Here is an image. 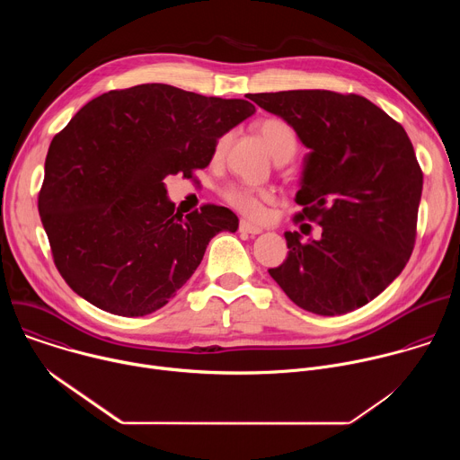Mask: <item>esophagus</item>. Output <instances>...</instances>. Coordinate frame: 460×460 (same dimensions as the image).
Segmentation results:
<instances>
[{
    "mask_svg": "<svg viewBox=\"0 0 460 460\" xmlns=\"http://www.w3.org/2000/svg\"><path fill=\"white\" fill-rule=\"evenodd\" d=\"M238 229H240L242 233H247V234H260V233H261L260 227H256V226H252V224H249V222H245V220L240 222Z\"/></svg>",
    "mask_w": 460,
    "mask_h": 460,
    "instance_id": "esophagus-1",
    "label": "esophagus"
}]
</instances>
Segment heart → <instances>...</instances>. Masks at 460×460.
<instances>
[{"mask_svg": "<svg viewBox=\"0 0 460 460\" xmlns=\"http://www.w3.org/2000/svg\"><path fill=\"white\" fill-rule=\"evenodd\" d=\"M256 133L266 144L275 160L291 158L296 151V137L291 125L280 118H264L256 123ZM227 144V137L218 142L217 153H220ZM224 200L242 213L245 218L261 220L266 217V208L275 202V192L270 189H254L247 185H227L222 192Z\"/></svg>", "mask_w": 460, "mask_h": 460, "instance_id": "b5f03b06", "label": "heart"}]
</instances>
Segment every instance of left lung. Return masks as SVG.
I'll return each instance as SVG.
<instances>
[{
	"label": "left lung",
	"mask_w": 460,
	"mask_h": 460,
	"mask_svg": "<svg viewBox=\"0 0 460 460\" xmlns=\"http://www.w3.org/2000/svg\"><path fill=\"white\" fill-rule=\"evenodd\" d=\"M249 100L286 119L309 149L295 220L322 227L307 242L288 231V258L270 275L316 314L366 305L402 273L415 247L422 171L404 127L358 94L316 89Z\"/></svg>",
	"instance_id": "8db88e82"
}]
</instances>
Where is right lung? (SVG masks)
Masks as SVG:
<instances>
[{"mask_svg":"<svg viewBox=\"0 0 460 460\" xmlns=\"http://www.w3.org/2000/svg\"><path fill=\"white\" fill-rule=\"evenodd\" d=\"M254 112L247 100L165 84L109 91L58 133L38 209L54 264L69 288L119 316L164 307L238 218L208 204L174 213L165 180L209 165L218 138Z\"/></svg>","mask_w":460,"mask_h":460,"instance_id":"add662e5","label":"right lung"}]
</instances>
